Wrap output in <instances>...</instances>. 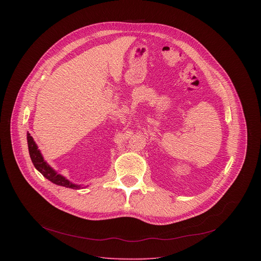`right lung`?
<instances>
[{"label": "right lung", "mask_w": 261, "mask_h": 261, "mask_svg": "<svg viewBox=\"0 0 261 261\" xmlns=\"http://www.w3.org/2000/svg\"><path fill=\"white\" fill-rule=\"evenodd\" d=\"M27 145H29V151H30V155L34 166L41 174H42L44 177H46L48 181H50L51 183L56 185L67 187V188H73V189L81 188V185L72 183L70 180H67L64 175L58 173L56 170L48 165L47 162L43 159L40 149H38V146L34 141L33 136L29 132H27Z\"/></svg>", "instance_id": "add662e5"}]
</instances>
